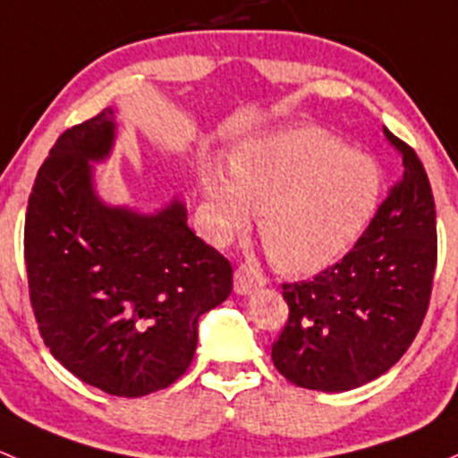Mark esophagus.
<instances>
[{"instance_id":"1","label":"esophagus","mask_w":458,"mask_h":458,"mask_svg":"<svg viewBox=\"0 0 458 458\" xmlns=\"http://www.w3.org/2000/svg\"><path fill=\"white\" fill-rule=\"evenodd\" d=\"M264 284H267V280H264V276L258 268L249 267V264H240V267L235 268L233 289L238 295H249L253 289Z\"/></svg>"}]
</instances>
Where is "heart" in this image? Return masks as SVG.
<instances>
[{
	"label": "heart",
	"instance_id": "1",
	"mask_svg": "<svg viewBox=\"0 0 458 458\" xmlns=\"http://www.w3.org/2000/svg\"><path fill=\"white\" fill-rule=\"evenodd\" d=\"M227 169L229 178L200 174L211 233L231 238L253 211L264 249L291 273L318 271L346 251L381 198L379 165L315 125L249 140Z\"/></svg>",
	"mask_w": 458,
	"mask_h": 458
}]
</instances>
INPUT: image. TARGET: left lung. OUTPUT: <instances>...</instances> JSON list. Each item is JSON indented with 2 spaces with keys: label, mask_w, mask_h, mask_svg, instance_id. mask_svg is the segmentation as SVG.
<instances>
[{
  "label": "left lung",
  "mask_w": 458,
  "mask_h": 458,
  "mask_svg": "<svg viewBox=\"0 0 458 458\" xmlns=\"http://www.w3.org/2000/svg\"><path fill=\"white\" fill-rule=\"evenodd\" d=\"M403 176L369 229L313 280L282 284L289 322L271 357L291 384L322 393L360 388L393 369L417 337L437 267V211L414 149L384 127Z\"/></svg>",
  "instance_id": "1"
}]
</instances>
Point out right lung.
<instances>
[{
    "label": "right lung",
    "instance_id": "add662e5",
    "mask_svg": "<svg viewBox=\"0 0 458 458\" xmlns=\"http://www.w3.org/2000/svg\"><path fill=\"white\" fill-rule=\"evenodd\" d=\"M114 139V107L56 139L28 198L23 258L55 360L103 393L143 397L190 369L198 319L229 298L233 268L178 198L157 214L98 198L92 163Z\"/></svg>",
    "mask_w": 458,
    "mask_h": 458
}]
</instances>
